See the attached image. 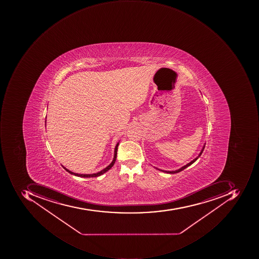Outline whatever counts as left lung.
<instances>
[{"mask_svg":"<svg viewBox=\"0 0 259 259\" xmlns=\"http://www.w3.org/2000/svg\"><path fill=\"white\" fill-rule=\"evenodd\" d=\"M204 149H205V146H204V147H203V149H201V152H200L199 155H198V157L195 158L194 160L191 161V162H190L189 163L187 164V165H185V166H183V167L180 168L179 169H178V170H175V171H166V170H162V169H159V170L162 171V172H168V174H177V172H181V171L184 170V169H185V168L188 167V166H189L190 165H191V164L194 163V162H195V161L197 160V159H198V157H199L200 156H201V154H202L203 151H204Z\"/></svg>","mask_w":259,"mask_h":259,"instance_id":"obj_1","label":"left lung"}]
</instances>
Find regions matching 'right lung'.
<instances>
[{
  "mask_svg": "<svg viewBox=\"0 0 259 259\" xmlns=\"http://www.w3.org/2000/svg\"><path fill=\"white\" fill-rule=\"evenodd\" d=\"M119 143L117 144V146L115 147V151H114V157H113V161H112L111 163L107 167H106L105 169H103V170L100 171V172H97V174H93V175H79V174H74V172H71V171L68 170L66 168L64 167V169L65 170L68 171L69 174L71 175H74V176L80 177V178H97V177L100 176V175H103L104 172L108 171L112 166H113V164L115 163L116 159H117V147H118Z\"/></svg>",
  "mask_w": 259,
  "mask_h": 259,
  "instance_id": "obj_1",
  "label": "right lung"
}]
</instances>
